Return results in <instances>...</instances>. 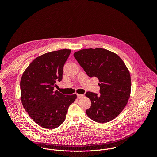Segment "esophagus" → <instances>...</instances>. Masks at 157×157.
<instances>
[{
    "instance_id": "34e87169",
    "label": "esophagus",
    "mask_w": 157,
    "mask_h": 157,
    "mask_svg": "<svg viewBox=\"0 0 157 157\" xmlns=\"http://www.w3.org/2000/svg\"><path fill=\"white\" fill-rule=\"evenodd\" d=\"M77 97H78V98H83V97H84V95H83V94H77Z\"/></svg>"
}]
</instances>
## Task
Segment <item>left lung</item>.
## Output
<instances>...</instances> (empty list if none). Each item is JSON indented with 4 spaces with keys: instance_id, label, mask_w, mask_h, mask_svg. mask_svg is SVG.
Listing matches in <instances>:
<instances>
[{
    "instance_id": "left-lung-1",
    "label": "left lung",
    "mask_w": 157,
    "mask_h": 157,
    "mask_svg": "<svg viewBox=\"0 0 157 157\" xmlns=\"http://www.w3.org/2000/svg\"><path fill=\"white\" fill-rule=\"evenodd\" d=\"M74 56L88 76L99 79L101 95L87 92L91 101L87 116L99 123H106L117 117L127 104L131 92L129 70L115 53L101 48L79 50Z\"/></svg>"
}]
</instances>
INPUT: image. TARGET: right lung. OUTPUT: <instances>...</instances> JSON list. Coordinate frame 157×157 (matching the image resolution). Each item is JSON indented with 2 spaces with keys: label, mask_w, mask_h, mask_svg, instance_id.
I'll return each mask as SVG.
<instances>
[{
  "label": "right lung",
  "mask_w": 157,
  "mask_h": 157,
  "mask_svg": "<svg viewBox=\"0 0 157 157\" xmlns=\"http://www.w3.org/2000/svg\"><path fill=\"white\" fill-rule=\"evenodd\" d=\"M71 50L63 49L36 57L22 74L20 80L21 104L38 125L54 129L65 120L69 106L76 94L65 96L54 91L62 79L63 66Z\"/></svg>",
  "instance_id": "obj_1"
}]
</instances>
